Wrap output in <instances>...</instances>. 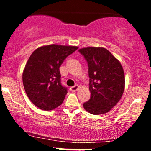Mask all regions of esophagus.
I'll return each mask as SVG.
<instances>
[{"instance_id": "34e87169", "label": "esophagus", "mask_w": 151, "mask_h": 151, "mask_svg": "<svg viewBox=\"0 0 151 151\" xmlns=\"http://www.w3.org/2000/svg\"><path fill=\"white\" fill-rule=\"evenodd\" d=\"M79 88H80V86H79V85H74V86L71 87L70 89H71V91H77Z\"/></svg>"}]
</instances>
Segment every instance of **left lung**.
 <instances>
[{
	"instance_id": "8db88e82",
	"label": "left lung",
	"mask_w": 151,
	"mask_h": 151,
	"mask_svg": "<svg viewBox=\"0 0 151 151\" xmlns=\"http://www.w3.org/2000/svg\"><path fill=\"white\" fill-rule=\"evenodd\" d=\"M86 59L90 77L91 99L83 104L93 115L109 112L122 97L125 89L124 71L119 60L104 47L79 50Z\"/></svg>"
}]
</instances>
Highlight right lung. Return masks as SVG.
Segmentation results:
<instances>
[{
  "label": "right lung",
  "mask_w": 151,
  "mask_h": 151,
  "mask_svg": "<svg viewBox=\"0 0 151 151\" xmlns=\"http://www.w3.org/2000/svg\"><path fill=\"white\" fill-rule=\"evenodd\" d=\"M77 49L50 45L39 47L30 55L22 72V83L29 99L39 109L52 110L63 103L67 90L60 83L59 68Z\"/></svg>",
  "instance_id": "obj_1"
}]
</instances>
